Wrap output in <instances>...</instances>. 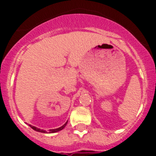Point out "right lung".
<instances>
[{"label":"right lung","instance_id":"add662e5","mask_svg":"<svg viewBox=\"0 0 156 156\" xmlns=\"http://www.w3.org/2000/svg\"><path fill=\"white\" fill-rule=\"evenodd\" d=\"M67 124H68V121L65 123L62 126H61L60 128H58V129H50L49 130V133H56V132H58V131L62 130V129H64L65 126L67 125ZM30 127L32 128V129H34V130L37 131V132H41V133H46V130H43V129H38V128L35 127V126H32V125H30Z\"/></svg>","mask_w":156,"mask_h":156}]
</instances>
